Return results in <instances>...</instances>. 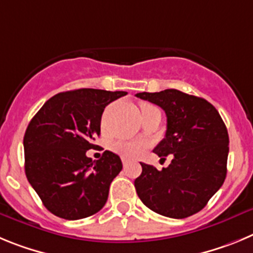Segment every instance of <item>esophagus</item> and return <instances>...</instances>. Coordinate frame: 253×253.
I'll return each instance as SVG.
<instances>
[{
    "label": "esophagus",
    "instance_id": "34e87169",
    "mask_svg": "<svg viewBox=\"0 0 253 253\" xmlns=\"http://www.w3.org/2000/svg\"><path fill=\"white\" fill-rule=\"evenodd\" d=\"M122 165H124V168H126V166L128 165V161H127L126 159H122Z\"/></svg>",
    "mask_w": 253,
    "mask_h": 253
}]
</instances>
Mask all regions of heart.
Masks as SVG:
<instances>
[{
  "mask_svg": "<svg viewBox=\"0 0 253 253\" xmlns=\"http://www.w3.org/2000/svg\"><path fill=\"white\" fill-rule=\"evenodd\" d=\"M156 108L152 104L142 103L141 104V112ZM146 149V143L143 141H116L112 143V150L125 159H137L143 154Z\"/></svg>",
  "mask_w": 253,
  "mask_h": 253,
  "instance_id": "1",
  "label": "heart"
}]
</instances>
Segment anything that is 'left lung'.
Wrapping results in <instances>:
<instances>
[{
  "instance_id": "1",
  "label": "left lung",
  "mask_w": 253,
  "mask_h": 253,
  "mask_svg": "<svg viewBox=\"0 0 253 253\" xmlns=\"http://www.w3.org/2000/svg\"><path fill=\"white\" fill-rule=\"evenodd\" d=\"M136 97L166 113L165 137L154 149L161 159L172 155L168 168L158 170L141 163L135 180L138 198L147 208L170 218H186L207 206L227 175L228 131L213 104L177 89L137 93Z\"/></svg>"
}]
</instances>
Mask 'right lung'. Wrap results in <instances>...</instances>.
I'll use <instances>...</instances> for the list:
<instances>
[{
  "label": "right lung",
  "instance_id": "right-lung-1",
  "mask_svg": "<svg viewBox=\"0 0 253 253\" xmlns=\"http://www.w3.org/2000/svg\"><path fill=\"white\" fill-rule=\"evenodd\" d=\"M127 92L68 90L46 101L24 136L25 174L42 204L56 217L82 219L101 211L112 180L122 170L120 156L104 151L92 161L85 152L101 133L106 106Z\"/></svg>",
  "mask_w": 253,
  "mask_h": 253
}]
</instances>
